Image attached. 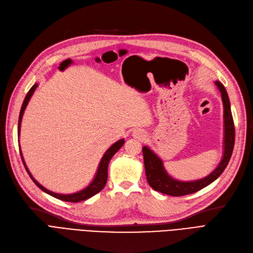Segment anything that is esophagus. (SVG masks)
<instances>
[{
    "label": "esophagus",
    "instance_id": "obj_1",
    "mask_svg": "<svg viewBox=\"0 0 253 253\" xmlns=\"http://www.w3.org/2000/svg\"><path fill=\"white\" fill-rule=\"evenodd\" d=\"M134 136L135 137H139V138H144L145 132L142 131V130H136V131L134 132Z\"/></svg>",
    "mask_w": 253,
    "mask_h": 253
}]
</instances>
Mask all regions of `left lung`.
Masks as SVG:
<instances>
[{
	"label": "left lung",
	"mask_w": 253,
	"mask_h": 253,
	"mask_svg": "<svg viewBox=\"0 0 253 253\" xmlns=\"http://www.w3.org/2000/svg\"><path fill=\"white\" fill-rule=\"evenodd\" d=\"M218 89L221 92L223 102V122H224V137H223V154L220 163L214 170L208 176L197 180L181 181L175 179L165 169L162 158L158 156L148 146L143 147L144 164L146 177L149 185L157 192L170 196H184L198 192L205 186L216 180L225 170L232 154L233 145H235V125L230 109V101L227 91L220 81H214Z\"/></svg>",
	"instance_id": "8db88e82"
}]
</instances>
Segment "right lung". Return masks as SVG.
Segmentation results:
<instances>
[{
    "instance_id": "right-lung-1",
    "label": "right lung",
    "mask_w": 253,
    "mask_h": 253,
    "mask_svg": "<svg viewBox=\"0 0 253 253\" xmlns=\"http://www.w3.org/2000/svg\"><path fill=\"white\" fill-rule=\"evenodd\" d=\"M37 86H39V83H34V85L30 88V90L28 91V93L25 97V100L23 102V105H22V108H21V112H20V117H18V126H17V135L18 137H20V132H21V125H22V119H23V116H24V112H25V109L28 105V103H29L31 97L33 96V93L35 91V89L37 88ZM125 143V139L124 138H121L119 139L118 142H116L115 144H112L107 150L106 152L104 153V155L102 156L101 161L99 163V166H98V169H97V172L95 174V176H93L92 180L90 181V183L86 186V188H84L76 193H72V194H59V193H55V192H52L48 189H45L43 185H42L39 181H37L34 177L32 176V174L30 173L29 169H28V167L25 163V160L23 157V153L22 151L20 150L21 152V156H22V160H23V163H24V166L26 168V170L28 172V174H29V176L31 177V179L34 181V183L39 186V188L43 191L44 193L51 195L52 197H55L57 198L59 200H62V201H67V202H80V201H83V200H86L90 197H92V196H95L96 194H98L100 191L103 190V188H104L105 184H106V181H107V170H108V164L110 162V160L112 158V156H114L120 149L121 147L124 145Z\"/></svg>"
}]
</instances>
